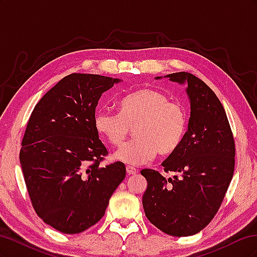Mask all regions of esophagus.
I'll return each mask as SVG.
<instances>
[{
  "label": "esophagus",
  "instance_id": "34e87169",
  "mask_svg": "<svg viewBox=\"0 0 257 257\" xmlns=\"http://www.w3.org/2000/svg\"><path fill=\"white\" fill-rule=\"evenodd\" d=\"M126 173L128 176H132V175H136L138 173V170L133 166H126Z\"/></svg>",
  "mask_w": 257,
  "mask_h": 257
}]
</instances>
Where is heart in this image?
Returning a JSON list of instances; mask_svg holds the SVG:
<instances>
[{
  "instance_id": "b5f03b06",
  "label": "heart",
  "mask_w": 257,
  "mask_h": 257,
  "mask_svg": "<svg viewBox=\"0 0 257 257\" xmlns=\"http://www.w3.org/2000/svg\"><path fill=\"white\" fill-rule=\"evenodd\" d=\"M118 113L98 109L94 127L112 147H121L134 127L133 141L114 154V159L130 165H142L161 155H170L180 148L188 128L184 108L170 102L160 91L144 88L119 99Z\"/></svg>"
}]
</instances>
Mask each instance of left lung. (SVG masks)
I'll return each mask as SVG.
<instances>
[{"label": "left lung", "mask_w": 257, "mask_h": 257, "mask_svg": "<svg viewBox=\"0 0 257 257\" xmlns=\"http://www.w3.org/2000/svg\"><path fill=\"white\" fill-rule=\"evenodd\" d=\"M164 78L188 85L191 116L180 148L162 163L166 173L180 177L143 169L148 181L143 206L160 230L186 237L204 229L219 210L234 176L235 141L223 105L203 80L186 72Z\"/></svg>", "instance_id": "obj_1"}]
</instances>
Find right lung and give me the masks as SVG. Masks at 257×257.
<instances>
[{
    "instance_id": "obj_1",
    "label": "right lung",
    "mask_w": 257,
    "mask_h": 257,
    "mask_svg": "<svg viewBox=\"0 0 257 257\" xmlns=\"http://www.w3.org/2000/svg\"><path fill=\"white\" fill-rule=\"evenodd\" d=\"M120 81L71 74L31 113L19 155L23 177L37 215L64 234H78L102 219L125 178L121 162L99 165L108 151L94 127L98 99Z\"/></svg>"
}]
</instances>
